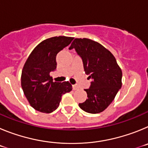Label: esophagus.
Segmentation results:
<instances>
[{
	"label": "esophagus",
	"instance_id": "34e87169",
	"mask_svg": "<svg viewBox=\"0 0 148 148\" xmlns=\"http://www.w3.org/2000/svg\"><path fill=\"white\" fill-rule=\"evenodd\" d=\"M73 90H78V87L77 85H73Z\"/></svg>",
	"mask_w": 148,
	"mask_h": 148
}]
</instances>
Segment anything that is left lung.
Instances as JSON below:
<instances>
[{"mask_svg": "<svg viewBox=\"0 0 148 148\" xmlns=\"http://www.w3.org/2000/svg\"><path fill=\"white\" fill-rule=\"evenodd\" d=\"M73 48L82 58L85 73L92 79L90 88L84 90L88 98L78 105L87 113H101L112 103L121 89V68L113 55L96 41L75 38L69 49Z\"/></svg>", "mask_w": 148, "mask_h": 148, "instance_id": "1", "label": "left lung"}]
</instances>
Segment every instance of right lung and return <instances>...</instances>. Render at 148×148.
<instances>
[{
	"instance_id": "right-lung-1",
	"label": "right lung",
	"mask_w": 148,
	"mask_h": 148,
	"mask_svg": "<svg viewBox=\"0 0 148 148\" xmlns=\"http://www.w3.org/2000/svg\"><path fill=\"white\" fill-rule=\"evenodd\" d=\"M73 40L72 37L56 36L35 47L26 61L21 73L23 93L32 108L50 113L59 106L62 95L73 89L69 82H53L50 72L56 70V56Z\"/></svg>"
}]
</instances>
